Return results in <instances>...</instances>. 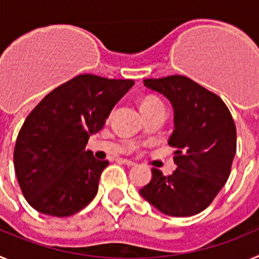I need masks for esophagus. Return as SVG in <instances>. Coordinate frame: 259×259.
Wrapping results in <instances>:
<instances>
[{
	"label": "esophagus",
	"instance_id": "esophagus-1",
	"mask_svg": "<svg viewBox=\"0 0 259 259\" xmlns=\"http://www.w3.org/2000/svg\"><path fill=\"white\" fill-rule=\"evenodd\" d=\"M118 161L120 162V163L125 164V166H135V164H136L134 161H131V159H127V158H119Z\"/></svg>",
	"mask_w": 259,
	"mask_h": 259
}]
</instances>
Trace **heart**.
Segmentation results:
<instances>
[{"label":"heart","instance_id":"b5f03b06","mask_svg":"<svg viewBox=\"0 0 259 259\" xmlns=\"http://www.w3.org/2000/svg\"><path fill=\"white\" fill-rule=\"evenodd\" d=\"M162 102L155 97H148L145 98L143 102H141V109H145V107H152L155 106V105H161Z\"/></svg>","mask_w":259,"mask_h":259}]
</instances>
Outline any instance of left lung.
Here are the masks:
<instances>
[{
	"mask_svg": "<svg viewBox=\"0 0 259 259\" xmlns=\"http://www.w3.org/2000/svg\"><path fill=\"white\" fill-rule=\"evenodd\" d=\"M174 109L168 144L176 148L171 175L153 168L140 194L171 217H191L206 209L227 182L236 153V127L230 110L215 93L182 75L144 80Z\"/></svg>",
	"mask_w": 259,
	"mask_h": 259,
	"instance_id": "obj_1",
	"label": "left lung"
}]
</instances>
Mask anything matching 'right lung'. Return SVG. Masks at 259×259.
I'll list each match as a JSON object with an SVG mask.
<instances>
[{
	"label": "right lung",
	"instance_id": "1",
	"mask_svg": "<svg viewBox=\"0 0 259 259\" xmlns=\"http://www.w3.org/2000/svg\"><path fill=\"white\" fill-rule=\"evenodd\" d=\"M134 84V80L77 75L29 113L17 137L14 168L33 209L70 217L95 198L109 162L96 159L85 145Z\"/></svg>",
	"mask_w": 259,
	"mask_h": 259
}]
</instances>
